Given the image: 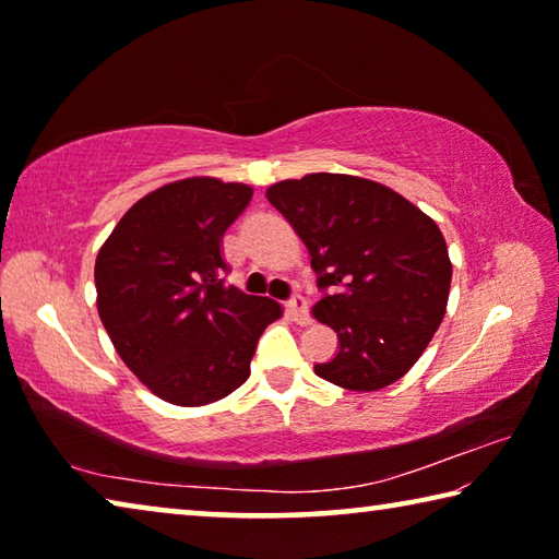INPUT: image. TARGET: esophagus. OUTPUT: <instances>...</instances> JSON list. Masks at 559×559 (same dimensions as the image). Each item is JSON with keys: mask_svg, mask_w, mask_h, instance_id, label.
<instances>
[{"mask_svg": "<svg viewBox=\"0 0 559 559\" xmlns=\"http://www.w3.org/2000/svg\"><path fill=\"white\" fill-rule=\"evenodd\" d=\"M286 313L290 320H296L298 325H308L310 323V308H308V300L302 296H293L286 302Z\"/></svg>", "mask_w": 559, "mask_h": 559, "instance_id": "34e87169", "label": "esophagus"}]
</instances>
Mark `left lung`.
I'll return each mask as SVG.
<instances>
[{
	"label": "left lung",
	"mask_w": 559,
	"mask_h": 559,
	"mask_svg": "<svg viewBox=\"0 0 559 559\" xmlns=\"http://www.w3.org/2000/svg\"><path fill=\"white\" fill-rule=\"evenodd\" d=\"M308 246L323 298L313 308L340 349L316 374L374 392L412 370L447 313L451 261L431 216L394 189L316 173L266 189Z\"/></svg>",
	"instance_id": "1"
}]
</instances>
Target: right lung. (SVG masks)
I'll list each match as a JSON object with an SVG mask.
<instances>
[{
  "label": "right lung",
  "mask_w": 559,
  "mask_h": 559,
  "mask_svg": "<svg viewBox=\"0 0 559 559\" xmlns=\"http://www.w3.org/2000/svg\"><path fill=\"white\" fill-rule=\"evenodd\" d=\"M253 189L214 177L165 185L135 202L96 259L98 316L140 382L177 406L212 404L249 380L281 306L226 286L224 231Z\"/></svg>",
  "instance_id": "obj_1"
}]
</instances>
